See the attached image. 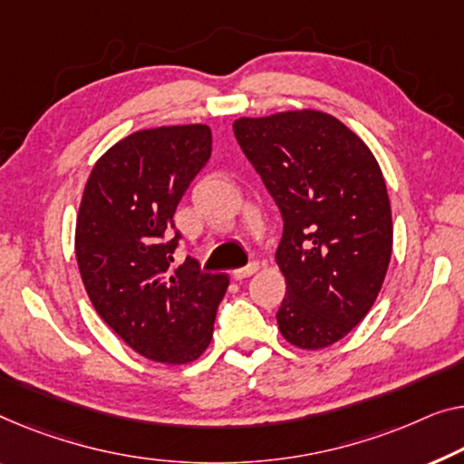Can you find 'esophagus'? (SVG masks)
Here are the masks:
<instances>
[{
  "label": "esophagus",
  "mask_w": 464,
  "mask_h": 464,
  "mask_svg": "<svg viewBox=\"0 0 464 464\" xmlns=\"http://www.w3.org/2000/svg\"><path fill=\"white\" fill-rule=\"evenodd\" d=\"M256 271H258V262H250V265H247V266L235 268V271H233L231 275H233V279H237V281H241V279H247V276H250V275H254Z\"/></svg>",
  "instance_id": "obj_1"
}]
</instances>
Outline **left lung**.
<instances>
[{
  "label": "left lung",
  "mask_w": 464,
  "mask_h": 464,
  "mask_svg": "<svg viewBox=\"0 0 464 464\" xmlns=\"http://www.w3.org/2000/svg\"><path fill=\"white\" fill-rule=\"evenodd\" d=\"M233 130L283 217L281 335L302 350L327 348L364 319L390 266L382 169L354 130L319 110L239 119Z\"/></svg>",
  "instance_id": "obj_1"
}]
</instances>
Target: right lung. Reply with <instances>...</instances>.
<instances>
[{"mask_svg": "<svg viewBox=\"0 0 464 464\" xmlns=\"http://www.w3.org/2000/svg\"><path fill=\"white\" fill-rule=\"evenodd\" d=\"M206 124L143 129L114 143L87 179L74 233L82 285L93 308L137 354L185 364L204 354L229 285L196 265L170 271L181 233L172 217L210 160Z\"/></svg>", "mask_w": 464, "mask_h": 464, "instance_id": "add662e5", "label": "right lung"}]
</instances>
